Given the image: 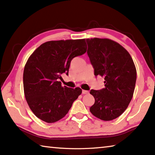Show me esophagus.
<instances>
[{
  "label": "esophagus",
  "instance_id": "obj_1",
  "mask_svg": "<svg viewBox=\"0 0 155 155\" xmlns=\"http://www.w3.org/2000/svg\"><path fill=\"white\" fill-rule=\"evenodd\" d=\"M82 93L83 94H88V93H89V92H88L87 90H82Z\"/></svg>",
  "mask_w": 155,
  "mask_h": 155
}]
</instances>
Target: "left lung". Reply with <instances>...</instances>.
I'll return each mask as SVG.
<instances>
[{
	"mask_svg": "<svg viewBox=\"0 0 155 155\" xmlns=\"http://www.w3.org/2000/svg\"><path fill=\"white\" fill-rule=\"evenodd\" d=\"M87 55L94 75L104 78L105 88L91 90L95 99L90 111L103 121L119 117L133 97L137 70L128 51L108 38H87Z\"/></svg>",
	"mask_w": 155,
	"mask_h": 155,
	"instance_id": "1",
	"label": "left lung"
}]
</instances>
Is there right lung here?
<instances>
[{
	"instance_id": "right-lung-1",
	"label": "right lung",
	"mask_w": 155,
	"mask_h": 155,
	"mask_svg": "<svg viewBox=\"0 0 155 155\" xmlns=\"http://www.w3.org/2000/svg\"><path fill=\"white\" fill-rule=\"evenodd\" d=\"M85 39L48 41L29 56L23 72V88L29 108L46 123L64 117L82 93L80 87H63L58 79L68 74L73 58L86 52Z\"/></svg>"
}]
</instances>
